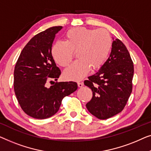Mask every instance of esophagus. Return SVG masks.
Returning <instances> with one entry per match:
<instances>
[{"instance_id":"esophagus-1","label":"esophagus","mask_w":151,"mask_h":151,"mask_svg":"<svg viewBox=\"0 0 151 151\" xmlns=\"http://www.w3.org/2000/svg\"><path fill=\"white\" fill-rule=\"evenodd\" d=\"M77 85H78V88H82V87L83 86V83L82 82H78Z\"/></svg>"}]
</instances>
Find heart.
I'll list each match as a JSON object with an SVG mask.
<instances>
[{"label":"heart","mask_w":151,"mask_h":151,"mask_svg":"<svg viewBox=\"0 0 151 151\" xmlns=\"http://www.w3.org/2000/svg\"><path fill=\"white\" fill-rule=\"evenodd\" d=\"M112 46L110 33L104 29L74 27L65 33V42L57 41L52 47V57L57 64L66 67L71 62L73 51L78 59L65 70V79L79 81L91 70L99 69L107 59Z\"/></svg>","instance_id":"b5f03b06"}]
</instances>
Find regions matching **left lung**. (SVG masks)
<instances>
[{"label":"left lung","mask_w":151,"mask_h":151,"mask_svg":"<svg viewBox=\"0 0 151 151\" xmlns=\"http://www.w3.org/2000/svg\"><path fill=\"white\" fill-rule=\"evenodd\" d=\"M109 58L99 70L84 81L93 96L86 107L93 116L106 120L122 111L132 92L134 73L130 54L120 40H114Z\"/></svg>","instance_id":"8db88e82"}]
</instances>
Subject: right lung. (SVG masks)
<instances>
[{
  "mask_svg": "<svg viewBox=\"0 0 151 151\" xmlns=\"http://www.w3.org/2000/svg\"><path fill=\"white\" fill-rule=\"evenodd\" d=\"M62 27H52L37 34L23 48L14 69V91L19 104L27 115L36 119L51 117L58 111L61 101L77 90L76 82L56 83L61 71L52 56L55 35Z\"/></svg>",
  "mask_w": 151,
  "mask_h": 151,
  "instance_id": "add662e5",
  "label": "right lung"
}]
</instances>
